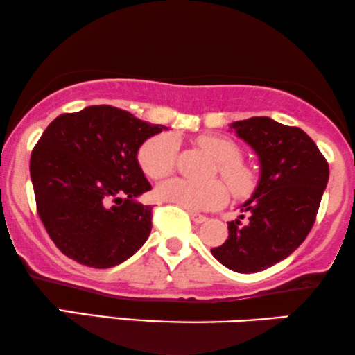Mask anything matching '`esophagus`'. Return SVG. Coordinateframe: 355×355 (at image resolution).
I'll use <instances>...</instances> for the list:
<instances>
[{"instance_id": "esophagus-1", "label": "esophagus", "mask_w": 355, "mask_h": 355, "mask_svg": "<svg viewBox=\"0 0 355 355\" xmlns=\"http://www.w3.org/2000/svg\"><path fill=\"white\" fill-rule=\"evenodd\" d=\"M189 214H191V218H192V222H194L196 225H200V223H205L207 218L205 215H202V214H197V211H189Z\"/></svg>"}]
</instances>
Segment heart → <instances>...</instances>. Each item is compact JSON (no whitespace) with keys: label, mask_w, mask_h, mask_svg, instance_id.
Returning <instances> with one entry per match:
<instances>
[{"label":"heart","mask_w":355,"mask_h":355,"mask_svg":"<svg viewBox=\"0 0 355 355\" xmlns=\"http://www.w3.org/2000/svg\"><path fill=\"white\" fill-rule=\"evenodd\" d=\"M207 153L218 161L217 169L234 197H248L256 187V174L241 161V148L227 137L205 135L197 140ZM178 144L169 133H161L146 140L138 151V163L146 176L163 179L176 166ZM223 182L197 184L186 179H171L156 187L158 199L186 210H215L227 204L228 189Z\"/></svg>","instance_id":"heart-1"}]
</instances>
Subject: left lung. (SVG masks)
<instances>
[{"label":"left lung","instance_id":"1","mask_svg":"<svg viewBox=\"0 0 355 355\" xmlns=\"http://www.w3.org/2000/svg\"><path fill=\"white\" fill-rule=\"evenodd\" d=\"M230 128L256 151L261 176L248 214L228 222V239L211 250L215 259L239 274L266 270L305 241L329 179L328 161L302 128L269 117L233 122Z\"/></svg>","mask_w":355,"mask_h":355}]
</instances>
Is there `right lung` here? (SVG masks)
Returning a JSON list of instances; mask_svg holds the SVG:
<instances>
[{
	"label": "right lung",
	"instance_id": "obj_1",
	"mask_svg": "<svg viewBox=\"0 0 355 355\" xmlns=\"http://www.w3.org/2000/svg\"><path fill=\"white\" fill-rule=\"evenodd\" d=\"M166 130L112 105L62 114L31 155L35 204L49 236L70 259L107 269L127 261L151 232V205L137 155Z\"/></svg>",
	"mask_w": 355,
	"mask_h": 355
}]
</instances>
